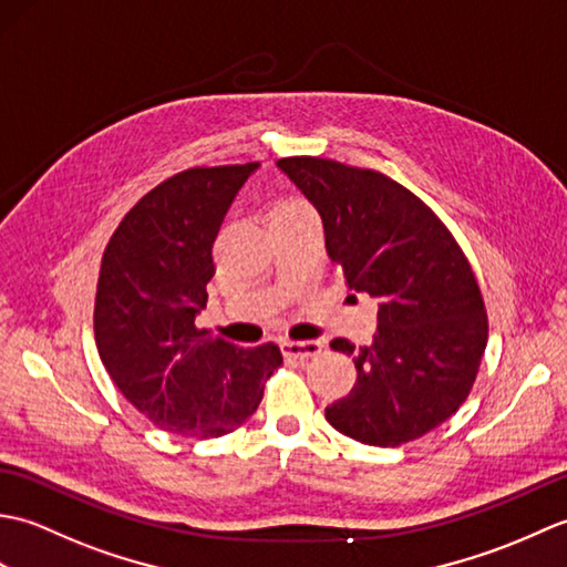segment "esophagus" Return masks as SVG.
<instances>
[{"label":"esophagus","mask_w":567,"mask_h":567,"mask_svg":"<svg viewBox=\"0 0 567 567\" xmlns=\"http://www.w3.org/2000/svg\"><path fill=\"white\" fill-rule=\"evenodd\" d=\"M323 343L321 341H282V353L287 358H297V360H307L321 353Z\"/></svg>","instance_id":"34e87169"}]
</instances>
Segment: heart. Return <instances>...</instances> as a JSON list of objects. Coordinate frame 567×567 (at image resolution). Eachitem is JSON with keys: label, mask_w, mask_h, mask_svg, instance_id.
I'll return each instance as SVG.
<instances>
[{"label": "heart", "mask_w": 567, "mask_h": 567, "mask_svg": "<svg viewBox=\"0 0 567 567\" xmlns=\"http://www.w3.org/2000/svg\"><path fill=\"white\" fill-rule=\"evenodd\" d=\"M272 216H317V214L305 199L287 197V199L275 204L272 212H270V219H272Z\"/></svg>", "instance_id": "heart-1"}]
</instances>
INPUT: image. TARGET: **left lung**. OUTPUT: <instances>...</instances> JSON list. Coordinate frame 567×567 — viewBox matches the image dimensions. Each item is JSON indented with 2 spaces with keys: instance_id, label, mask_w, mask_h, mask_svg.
Listing matches in <instances>:
<instances>
[{
  "instance_id": "left-lung-1",
  "label": "left lung",
  "mask_w": 567,
  "mask_h": 567,
  "mask_svg": "<svg viewBox=\"0 0 567 567\" xmlns=\"http://www.w3.org/2000/svg\"><path fill=\"white\" fill-rule=\"evenodd\" d=\"M315 204L327 252L348 287L378 299L372 343L333 339L358 380L327 406L343 436L394 449L451 419L473 390L487 346V311L453 234L392 177L327 158L277 161Z\"/></svg>"
}]
</instances>
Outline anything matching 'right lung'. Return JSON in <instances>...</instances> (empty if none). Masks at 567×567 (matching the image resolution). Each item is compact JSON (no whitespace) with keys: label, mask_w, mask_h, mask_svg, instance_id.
Wrapping results in <instances>:
<instances>
[{"label":"right lung","mask_w":567,"mask_h":567,"mask_svg":"<svg viewBox=\"0 0 567 567\" xmlns=\"http://www.w3.org/2000/svg\"><path fill=\"white\" fill-rule=\"evenodd\" d=\"M258 163L189 167L136 202L106 244L94 341L110 378L155 426L231 433L282 365L275 343L238 348L197 329L214 277L212 246Z\"/></svg>","instance_id":"right-lung-1"}]
</instances>
